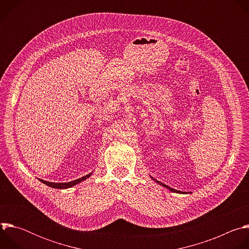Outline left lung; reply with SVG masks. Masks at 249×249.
<instances>
[{
  "instance_id": "1",
  "label": "left lung",
  "mask_w": 249,
  "mask_h": 249,
  "mask_svg": "<svg viewBox=\"0 0 249 249\" xmlns=\"http://www.w3.org/2000/svg\"><path fill=\"white\" fill-rule=\"evenodd\" d=\"M152 178L154 179V177H152ZM155 181H157V179H154ZM159 184H160V185H162V186H164L165 188H167V189H169L171 192H175V193H185V192H181V191H178V190H175V189H173V188H171V187H169V186H167V185H165V184H162L161 182H160V181H157Z\"/></svg>"
}]
</instances>
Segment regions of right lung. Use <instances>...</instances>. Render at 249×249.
Masks as SVG:
<instances>
[{"label":"right lung","instance_id":"1","mask_svg":"<svg viewBox=\"0 0 249 249\" xmlns=\"http://www.w3.org/2000/svg\"><path fill=\"white\" fill-rule=\"evenodd\" d=\"M90 175H91V173L87 174V175H85V176L81 177V178H78V179H76V180L70 181V182L54 183V182H48V181H45V180H42V179H40V181H41V182H43L44 184L48 185L49 187H52V188H57V189H66V188H70V187H72V186H74V185H76V184H78V183L82 182L83 180H85V179L89 178V177Z\"/></svg>","mask_w":249,"mask_h":249}]
</instances>
